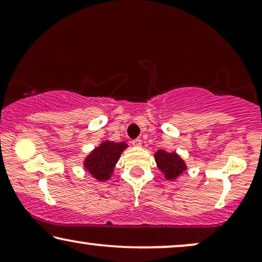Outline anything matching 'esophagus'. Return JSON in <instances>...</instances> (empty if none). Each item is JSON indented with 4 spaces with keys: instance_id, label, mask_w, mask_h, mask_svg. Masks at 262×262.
I'll use <instances>...</instances> for the list:
<instances>
[{
    "instance_id": "esophagus-1",
    "label": "esophagus",
    "mask_w": 262,
    "mask_h": 262,
    "mask_svg": "<svg viewBox=\"0 0 262 262\" xmlns=\"http://www.w3.org/2000/svg\"><path fill=\"white\" fill-rule=\"evenodd\" d=\"M132 145L137 146V148H139V146H142V139H139V138L134 139V141H132Z\"/></svg>"
}]
</instances>
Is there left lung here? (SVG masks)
<instances>
[{
	"label": "left lung",
	"mask_w": 262,
	"mask_h": 262,
	"mask_svg": "<svg viewBox=\"0 0 262 262\" xmlns=\"http://www.w3.org/2000/svg\"><path fill=\"white\" fill-rule=\"evenodd\" d=\"M156 166L163 174L166 180L175 181L187 170V164L185 160L177 152H167L166 150L160 149L155 152Z\"/></svg>",
	"instance_id": "left-lung-1"
}]
</instances>
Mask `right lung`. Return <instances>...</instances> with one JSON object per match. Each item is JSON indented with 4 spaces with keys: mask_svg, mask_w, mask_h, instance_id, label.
<instances>
[{
    "mask_svg": "<svg viewBox=\"0 0 262 262\" xmlns=\"http://www.w3.org/2000/svg\"><path fill=\"white\" fill-rule=\"evenodd\" d=\"M127 146L125 142L116 143L108 139L102 141L84 157L83 168L95 180H108L112 178L120 155Z\"/></svg>",
    "mask_w": 262,
    "mask_h": 262,
    "instance_id": "right-lung-1",
    "label": "right lung"
}]
</instances>
